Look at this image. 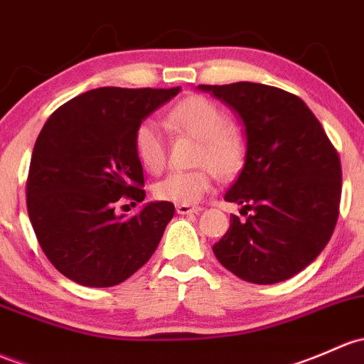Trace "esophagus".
I'll use <instances>...</instances> for the list:
<instances>
[{
	"instance_id": "esophagus-1",
	"label": "esophagus",
	"mask_w": 364,
	"mask_h": 364,
	"mask_svg": "<svg viewBox=\"0 0 364 364\" xmlns=\"http://www.w3.org/2000/svg\"><path fill=\"white\" fill-rule=\"evenodd\" d=\"M198 211H202V208H198V205H190V204L176 205V213L178 214H197Z\"/></svg>"
}]
</instances>
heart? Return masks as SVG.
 Here are the masks:
<instances>
[{"label": "heart", "mask_w": 364, "mask_h": 364, "mask_svg": "<svg viewBox=\"0 0 364 364\" xmlns=\"http://www.w3.org/2000/svg\"><path fill=\"white\" fill-rule=\"evenodd\" d=\"M167 127L188 134L200 141L197 171H178L155 185L160 200L174 204H197L213 188V172L221 179H230L246 162V141L223 108L208 97L192 95L172 106L166 117ZM137 160L148 172H160L166 166V137L155 122H143L134 134Z\"/></svg>", "instance_id": "b5f03b06"}]
</instances>
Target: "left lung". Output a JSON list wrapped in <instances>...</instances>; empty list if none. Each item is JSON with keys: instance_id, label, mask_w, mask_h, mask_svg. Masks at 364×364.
<instances>
[{"instance_id": "8db88e82", "label": "left lung", "mask_w": 364, "mask_h": 364, "mask_svg": "<svg viewBox=\"0 0 364 364\" xmlns=\"http://www.w3.org/2000/svg\"><path fill=\"white\" fill-rule=\"evenodd\" d=\"M197 89L232 108L246 132V162L225 200L251 214L242 221L232 214L214 255L242 281H286L311 265L335 230L338 153L309 106L289 92L251 82Z\"/></svg>"}]
</instances>
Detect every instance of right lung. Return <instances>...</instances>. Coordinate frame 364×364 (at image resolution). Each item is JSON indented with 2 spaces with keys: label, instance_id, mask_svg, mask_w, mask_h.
Returning a JSON list of instances; mask_svg holds the SVG:
<instances>
[{
  "label": "right lung",
  "instance_id": "1",
  "mask_svg": "<svg viewBox=\"0 0 364 364\" xmlns=\"http://www.w3.org/2000/svg\"><path fill=\"white\" fill-rule=\"evenodd\" d=\"M179 90L94 89L60 106L41 129L29 167L28 213L41 250L71 281L89 288L120 284L155 252L174 204L148 202L132 218L114 209L146 197L134 134Z\"/></svg>",
  "mask_w": 364,
  "mask_h": 364
}]
</instances>
